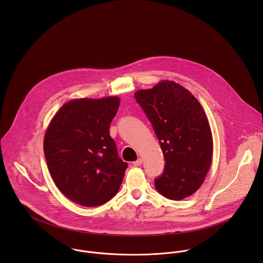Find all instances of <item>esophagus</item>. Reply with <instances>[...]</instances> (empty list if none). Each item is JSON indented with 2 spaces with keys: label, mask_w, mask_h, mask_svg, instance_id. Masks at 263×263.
<instances>
[{
  "label": "esophagus",
  "mask_w": 263,
  "mask_h": 263,
  "mask_svg": "<svg viewBox=\"0 0 263 263\" xmlns=\"http://www.w3.org/2000/svg\"><path fill=\"white\" fill-rule=\"evenodd\" d=\"M142 162H143L142 159H138L137 161H135V162L133 163V165H134V166H140V165L142 164Z\"/></svg>",
  "instance_id": "obj_1"
}]
</instances>
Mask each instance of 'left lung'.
I'll return each mask as SVG.
<instances>
[{"instance_id": "obj_1", "label": "left lung", "mask_w": 263, "mask_h": 263, "mask_svg": "<svg viewBox=\"0 0 263 263\" xmlns=\"http://www.w3.org/2000/svg\"><path fill=\"white\" fill-rule=\"evenodd\" d=\"M135 98L150 120L163 151L165 166L155 187L180 200L202 184L212 164L213 137L198 100L179 84L162 81Z\"/></svg>"}]
</instances>
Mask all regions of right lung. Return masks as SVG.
Here are the masks:
<instances>
[{
    "mask_svg": "<svg viewBox=\"0 0 263 263\" xmlns=\"http://www.w3.org/2000/svg\"><path fill=\"white\" fill-rule=\"evenodd\" d=\"M119 103L118 97L69 101L45 133L49 173L62 193L80 205H101L121 185L127 164L118 157L109 134Z\"/></svg>",
    "mask_w": 263,
    "mask_h": 263,
    "instance_id": "add662e5",
    "label": "right lung"
}]
</instances>
